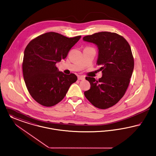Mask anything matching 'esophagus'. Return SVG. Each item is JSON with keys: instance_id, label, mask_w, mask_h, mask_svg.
I'll list each match as a JSON object with an SVG mask.
<instances>
[{"instance_id": "34e87169", "label": "esophagus", "mask_w": 156, "mask_h": 156, "mask_svg": "<svg viewBox=\"0 0 156 156\" xmlns=\"http://www.w3.org/2000/svg\"><path fill=\"white\" fill-rule=\"evenodd\" d=\"M84 79H85V78L83 76H78V80H84Z\"/></svg>"}]
</instances>
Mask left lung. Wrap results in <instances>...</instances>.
Here are the masks:
<instances>
[{"instance_id": "1", "label": "left lung", "mask_w": 156, "mask_h": 156, "mask_svg": "<svg viewBox=\"0 0 156 156\" xmlns=\"http://www.w3.org/2000/svg\"><path fill=\"white\" fill-rule=\"evenodd\" d=\"M83 40L98 46V70L103 73L98 80L86 77L90 89L84 96L94 106L106 109L119 102L129 85L134 69L130 46L122 36L108 32L86 36Z\"/></svg>"}]
</instances>
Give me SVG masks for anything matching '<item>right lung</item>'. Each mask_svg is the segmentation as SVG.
Masks as SVG:
<instances>
[{
	"label": "right lung",
	"instance_id": "add662e5",
	"mask_svg": "<svg viewBox=\"0 0 156 156\" xmlns=\"http://www.w3.org/2000/svg\"><path fill=\"white\" fill-rule=\"evenodd\" d=\"M81 36L69 38L48 32L36 37L27 45L22 63L23 78L32 98L45 107L57 105L65 97L77 76L58 72L57 62L67 57Z\"/></svg>",
	"mask_w": 156,
	"mask_h": 156
}]
</instances>
